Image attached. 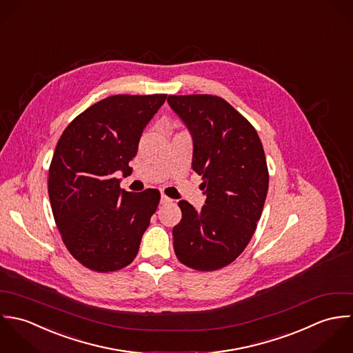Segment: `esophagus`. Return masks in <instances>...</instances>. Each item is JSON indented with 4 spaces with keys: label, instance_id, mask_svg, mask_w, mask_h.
Wrapping results in <instances>:
<instances>
[{
    "label": "esophagus",
    "instance_id": "1",
    "mask_svg": "<svg viewBox=\"0 0 353 353\" xmlns=\"http://www.w3.org/2000/svg\"><path fill=\"white\" fill-rule=\"evenodd\" d=\"M170 202H172V199L168 198L166 195H162V196H161V205H168V203H170Z\"/></svg>",
    "mask_w": 353,
    "mask_h": 353
}]
</instances>
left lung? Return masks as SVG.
<instances>
[{"label": "left lung", "instance_id": "8db88e82", "mask_svg": "<svg viewBox=\"0 0 353 353\" xmlns=\"http://www.w3.org/2000/svg\"><path fill=\"white\" fill-rule=\"evenodd\" d=\"M168 103L191 132L192 169L206 195L201 210L179 202L174 252L191 269L218 270L244 251L262 215L269 188L263 145L248 120L219 97L169 95Z\"/></svg>", "mask_w": 353, "mask_h": 353}]
</instances>
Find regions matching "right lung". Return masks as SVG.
Listing matches in <instances>:
<instances>
[{
    "instance_id": "add662e5",
    "label": "right lung",
    "mask_w": 353,
    "mask_h": 353,
    "mask_svg": "<svg viewBox=\"0 0 353 353\" xmlns=\"http://www.w3.org/2000/svg\"><path fill=\"white\" fill-rule=\"evenodd\" d=\"M165 99L108 97L80 113L56 145L48 187L54 221L72 256L94 272L128 266L158 208V190L128 192L114 173L130 174L143 130Z\"/></svg>"
}]
</instances>
